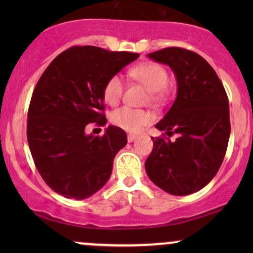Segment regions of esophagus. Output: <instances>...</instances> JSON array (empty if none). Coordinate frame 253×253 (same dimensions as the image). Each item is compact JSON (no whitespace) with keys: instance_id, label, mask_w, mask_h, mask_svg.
<instances>
[{"instance_id":"obj_1","label":"esophagus","mask_w":253,"mask_h":253,"mask_svg":"<svg viewBox=\"0 0 253 253\" xmlns=\"http://www.w3.org/2000/svg\"><path fill=\"white\" fill-rule=\"evenodd\" d=\"M135 139H136V136L133 134H128V136H127V140H128V143H132V141H134Z\"/></svg>"}]
</instances>
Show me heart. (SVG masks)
<instances>
[{
  "instance_id": "obj_1",
  "label": "heart",
  "mask_w": 253,
  "mask_h": 253,
  "mask_svg": "<svg viewBox=\"0 0 253 253\" xmlns=\"http://www.w3.org/2000/svg\"><path fill=\"white\" fill-rule=\"evenodd\" d=\"M129 76L138 81L150 91V100L153 103H162L167 100V86L169 75L164 66L153 62H144L133 66L129 70ZM124 91V83L120 76L110 77L103 89L104 101L110 106H114L120 101ZM110 121L115 126L127 132L136 133L143 129L144 126L153 121L152 113L149 110L135 109L130 107H121L115 109L110 115Z\"/></svg>"
}]
</instances>
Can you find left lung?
Listing matches in <instances>:
<instances>
[{
  "mask_svg": "<svg viewBox=\"0 0 253 253\" xmlns=\"http://www.w3.org/2000/svg\"><path fill=\"white\" fill-rule=\"evenodd\" d=\"M147 57L169 65L176 76V100L156 128L178 138H152L145 169L161 189L189 195L206 187L222 164L231 133L227 94L214 69L195 52L167 47Z\"/></svg>",
  "mask_w": 253,
  "mask_h": 253,
  "instance_id": "obj_1",
  "label": "left lung"
}]
</instances>
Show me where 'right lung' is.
<instances>
[{
	"instance_id": "right-lung-1",
	"label": "right lung",
	"mask_w": 253,
	"mask_h": 253,
	"mask_svg": "<svg viewBox=\"0 0 253 253\" xmlns=\"http://www.w3.org/2000/svg\"><path fill=\"white\" fill-rule=\"evenodd\" d=\"M139 53L96 46H72L52 60L32 95L27 140L34 164L52 190L83 200L106 184L117 153L127 144L124 129L108 126L102 136L85 126H104L107 81Z\"/></svg>"
}]
</instances>
